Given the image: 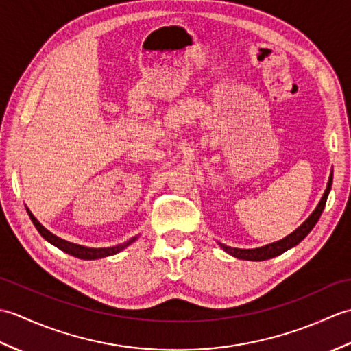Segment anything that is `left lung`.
Here are the masks:
<instances>
[{"mask_svg": "<svg viewBox=\"0 0 351 351\" xmlns=\"http://www.w3.org/2000/svg\"><path fill=\"white\" fill-rule=\"evenodd\" d=\"M332 180H333V173H330V176H329V181H327V187L324 190V195H323L322 200L318 202L315 210L312 211L309 217L304 220L302 225L294 230V232H291L288 237L282 238V240H279V241H274L271 244L263 245V247H256V249H237V247H230V245H225L221 243H219V245L226 253H229L230 256L238 258V259H245V261H265V259L282 255L283 252H287L291 247H294V245L299 244L303 238L311 232L312 228L317 225L319 215H322L324 206H326L327 196H329V193H330Z\"/></svg>", "mask_w": 351, "mask_h": 351, "instance_id": "8db88e82", "label": "left lung"}]
</instances>
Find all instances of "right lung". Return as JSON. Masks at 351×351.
<instances>
[{
    "label": "right lung",
    "mask_w": 351,
    "mask_h": 351,
    "mask_svg": "<svg viewBox=\"0 0 351 351\" xmlns=\"http://www.w3.org/2000/svg\"><path fill=\"white\" fill-rule=\"evenodd\" d=\"M27 213L29 215V219H32L33 225L36 226L37 230H39V234L45 238V240H47L48 243H51L52 245H56V247L60 249L62 252L68 253V255H72V256L80 258V259L90 261V259H101V258H106V256L116 255V253L122 252L123 249L128 247L131 243H134L138 238V237H134V238H131V240H128V241H125L122 244H117V245H111V247H87V245H81V244L66 241V240H63V238L49 232L47 228L42 226V223L34 217L33 213L29 211L28 208H27Z\"/></svg>",
    "instance_id": "1"
}]
</instances>
